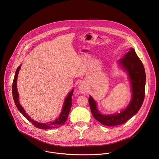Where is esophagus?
<instances>
[{
    "instance_id": "obj_1",
    "label": "esophagus",
    "mask_w": 159,
    "mask_h": 159,
    "mask_svg": "<svg viewBox=\"0 0 159 159\" xmlns=\"http://www.w3.org/2000/svg\"><path fill=\"white\" fill-rule=\"evenodd\" d=\"M79 90H80V91L82 93H86V89H85V87L82 85H80L79 86Z\"/></svg>"
}]
</instances>
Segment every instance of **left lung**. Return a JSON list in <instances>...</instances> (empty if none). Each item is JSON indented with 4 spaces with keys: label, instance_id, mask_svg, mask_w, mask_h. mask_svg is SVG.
<instances>
[{
    "label": "left lung",
    "instance_id": "1",
    "mask_svg": "<svg viewBox=\"0 0 159 159\" xmlns=\"http://www.w3.org/2000/svg\"><path fill=\"white\" fill-rule=\"evenodd\" d=\"M120 65L128 72L131 85L132 98L128 107L116 114L102 115L94 99L90 96L89 103L94 118L105 126H117L125 123L140 110L145 98L146 75L144 66L133 48L119 60Z\"/></svg>",
    "mask_w": 159,
    "mask_h": 159
}]
</instances>
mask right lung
Returning a JSON list of instances; mask_svg holds the SVG:
<instances>
[{"label": "right lung", "mask_w": 159, "mask_h": 159, "mask_svg": "<svg viewBox=\"0 0 159 159\" xmlns=\"http://www.w3.org/2000/svg\"><path fill=\"white\" fill-rule=\"evenodd\" d=\"M20 66H21L20 65L19 66L16 71L15 76L14 78L13 83H12V90L13 99H14L15 104H16L17 108L18 109V110L22 113V115H23L30 122H31L34 126H36L38 128L43 129H52V128H57V127H60V126H62L66 122V121L67 120L68 115H69V112L70 111V109H71V107L72 105V96L73 94L74 89L66 96V98L65 100L64 104H63V106L61 112L60 113L59 117L57 120H55L53 121H50V122L47 123H41L37 122V121H34V120L31 119L26 114V112H25V109L21 106V105L19 104V94L17 93V79L19 71L20 69Z\"/></svg>", "instance_id": "obj_1"}]
</instances>
